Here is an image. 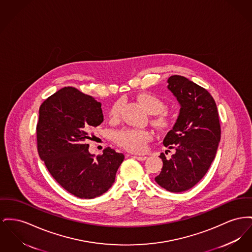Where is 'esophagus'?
Masks as SVG:
<instances>
[{
    "label": "esophagus",
    "instance_id": "34e87169",
    "mask_svg": "<svg viewBox=\"0 0 252 252\" xmlns=\"http://www.w3.org/2000/svg\"><path fill=\"white\" fill-rule=\"evenodd\" d=\"M132 157H133L134 159L139 160V161H145L148 158L147 156H137V155H133Z\"/></svg>",
    "mask_w": 252,
    "mask_h": 252
}]
</instances>
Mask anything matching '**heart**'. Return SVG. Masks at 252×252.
I'll list each match as a JSON object with an SVG mask.
<instances>
[{
	"label": "heart",
	"mask_w": 252,
	"mask_h": 252,
	"mask_svg": "<svg viewBox=\"0 0 252 252\" xmlns=\"http://www.w3.org/2000/svg\"><path fill=\"white\" fill-rule=\"evenodd\" d=\"M138 100L145 106L150 114H154L153 123L159 128H166L169 126V118L164 112L165 104L155 94L146 93L138 97ZM121 103H115L109 110V118L113 121L120 117ZM152 139V133L148 130L124 129L116 135V142L121 147L132 152H144L147 149L148 142Z\"/></svg>",
	"instance_id": "heart-1"
}]
</instances>
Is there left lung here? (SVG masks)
Instances as JSON below:
<instances>
[{
  "instance_id": "1",
  "label": "left lung",
  "mask_w": 252,
  "mask_h": 252,
  "mask_svg": "<svg viewBox=\"0 0 252 252\" xmlns=\"http://www.w3.org/2000/svg\"><path fill=\"white\" fill-rule=\"evenodd\" d=\"M167 84L180 110L163 144L175 148V153L170 159L161 154L163 168L155 182L170 192H183L206 175L217 152L221 127L215 101L207 90L180 75L170 76Z\"/></svg>"
}]
</instances>
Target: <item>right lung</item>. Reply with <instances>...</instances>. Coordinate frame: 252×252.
<instances>
[{
    "instance_id": "1",
    "label": "right lung",
    "mask_w": 252,
    "mask_h": 252,
    "mask_svg": "<svg viewBox=\"0 0 252 252\" xmlns=\"http://www.w3.org/2000/svg\"><path fill=\"white\" fill-rule=\"evenodd\" d=\"M101 106L93 97L67 87L48 97L39 109L40 158L65 190L82 199L106 192L125 159L110 148L97 156L89 151V132L104 121Z\"/></svg>"
}]
</instances>
